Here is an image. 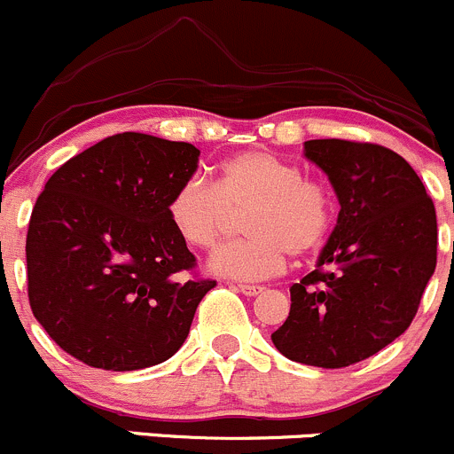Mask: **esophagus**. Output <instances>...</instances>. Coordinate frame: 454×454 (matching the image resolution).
I'll return each mask as SVG.
<instances>
[{"mask_svg": "<svg viewBox=\"0 0 454 454\" xmlns=\"http://www.w3.org/2000/svg\"><path fill=\"white\" fill-rule=\"evenodd\" d=\"M236 289L240 291V294H245V295H258V294H262L264 286H260V285H238Z\"/></svg>", "mask_w": 454, "mask_h": 454, "instance_id": "obj_1", "label": "esophagus"}]
</instances>
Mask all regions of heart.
<instances>
[{"instance_id": "obj_1", "label": "heart", "mask_w": 454, "mask_h": 454, "mask_svg": "<svg viewBox=\"0 0 454 454\" xmlns=\"http://www.w3.org/2000/svg\"><path fill=\"white\" fill-rule=\"evenodd\" d=\"M233 214H245L249 236L221 247L209 267L236 280H264L285 269L289 254L302 258L325 245L333 199L300 165L271 152H242L218 165L214 185L192 176L168 200L169 223L196 249H214Z\"/></svg>"}]
</instances>
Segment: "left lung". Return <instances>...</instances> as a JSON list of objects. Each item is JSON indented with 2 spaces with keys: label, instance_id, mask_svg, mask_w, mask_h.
Returning a JSON list of instances; mask_svg holds the SVG:
<instances>
[{
  "label": "left lung",
  "instance_id": "left-lung-1",
  "mask_svg": "<svg viewBox=\"0 0 454 454\" xmlns=\"http://www.w3.org/2000/svg\"><path fill=\"white\" fill-rule=\"evenodd\" d=\"M304 156L329 176L338 225L317 269L291 286V311L273 331L300 364L344 369L411 326L437 264V214L415 169L378 143L316 138Z\"/></svg>",
  "mask_w": 454,
  "mask_h": 454
}]
</instances>
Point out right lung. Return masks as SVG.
Returning a JSON list of instances; mask_svg holds the SVG:
<instances>
[{"label":"right lung","mask_w":454,"mask_h":454,"mask_svg":"<svg viewBox=\"0 0 454 454\" xmlns=\"http://www.w3.org/2000/svg\"><path fill=\"white\" fill-rule=\"evenodd\" d=\"M192 143L123 132L66 160L26 236L28 300L46 333L83 364L137 371L169 360L216 280L168 216L199 168Z\"/></svg>","instance_id":"1"}]
</instances>
